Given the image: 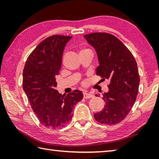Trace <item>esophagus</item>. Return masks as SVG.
<instances>
[{"mask_svg":"<svg viewBox=\"0 0 159 159\" xmlns=\"http://www.w3.org/2000/svg\"><path fill=\"white\" fill-rule=\"evenodd\" d=\"M94 95L92 93H87V92H84L83 93V98L85 99H89V98H93Z\"/></svg>","mask_w":159,"mask_h":159,"instance_id":"obj_1","label":"esophagus"}]
</instances>
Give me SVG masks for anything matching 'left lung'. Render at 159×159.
<instances>
[{"instance_id":"1","label":"left lung","mask_w":159,"mask_h":159,"mask_svg":"<svg viewBox=\"0 0 159 159\" xmlns=\"http://www.w3.org/2000/svg\"><path fill=\"white\" fill-rule=\"evenodd\" d=\"M84 38L98 55L99 65L96 74L110 80L109 91L102 98L106 104L94 117L102 124H116L126 117L136 100L139 84L137 62L128 48L114 35L92 33Z\"/></svg>"}]
</instances>
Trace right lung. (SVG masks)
I'll return each mask as SVG.
<instances>
[{
	"mask_svg": "<svg viewBox=\"0 0 159 159\" xmlns=\"http://www.w3.org/2000/svg\"><path fill=\"white\" fill-rule=\"evenodd\" d=\"M71 38L48 37L30 54L24 68L23 90L40 123L47 128L66 125L73 116L74 105L83 98L79 90L62 95L55 89V76L61 69L64 47Z\"/></svg>",
	"mask_w": 159,
	"mask_h": 159,
	"instance_id": "obj_1",
	"label": "right lung"
}]
</instances>
